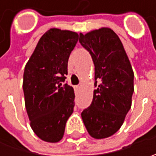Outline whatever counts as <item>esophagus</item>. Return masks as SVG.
Returning a JSON list of instances; mask_svg holds the SVG:
<instances>
[{
  "instance_id": "34e87169",
  "label": "esophagus",
  "mask_w": 156,
  "mask_h": 156,
  "mask_svg": "<svg viewBox=\"0 0 156 156\" xmlns=\"http://www.w3.org/2000/svg\"><path fill=\"white\" fill-rule=\"evenodd\" d=\"M80 86H79V85H78V86H75V90H79V89H80Z\"/></svg>"
}]
</instances>
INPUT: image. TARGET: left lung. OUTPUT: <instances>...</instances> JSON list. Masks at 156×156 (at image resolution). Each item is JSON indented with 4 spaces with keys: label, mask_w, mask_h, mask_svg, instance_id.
Instances as JSON below:
<instances>
[{
    "label": "left lung",
    "mask_w": 156,
    "mask_h": 156,
    "mask_svg": "<svg viewBox=\"0 0 156 156\" xmlns=\"http://www.w3.org/2000/svg\"><path fill=\"white\" fill-rule=\"evenodd\" d=\"M79 41L92 56L96 87L81 118L90 136L108 138L120 129L131 108L134 72L119 36L109 27L80 33Z\"/></svg>",
    "instance_id": "8db88e82"
}]
</instances>
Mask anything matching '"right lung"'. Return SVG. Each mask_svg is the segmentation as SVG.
I'll return each instance as SVG.
<instances>
[{
	"label": "right lung",
	"mask_w": 156,
	"mask_h": 156,
	"mask_svg": "<svg viewBox=\"0 0 156 156\" xmlns=\"http://www.w3.org/2000/svg\"><path fill=\"white\" fill-rule=\"evenodd\" d=\"M78 38L76 32L48 29L25 66L22 87L30 126L47 142L62 139L66 122L74 111V88L67 83L62 85V81Z\"/></svg>",
	"instance_id": "add662e5"
}]
</instances>
